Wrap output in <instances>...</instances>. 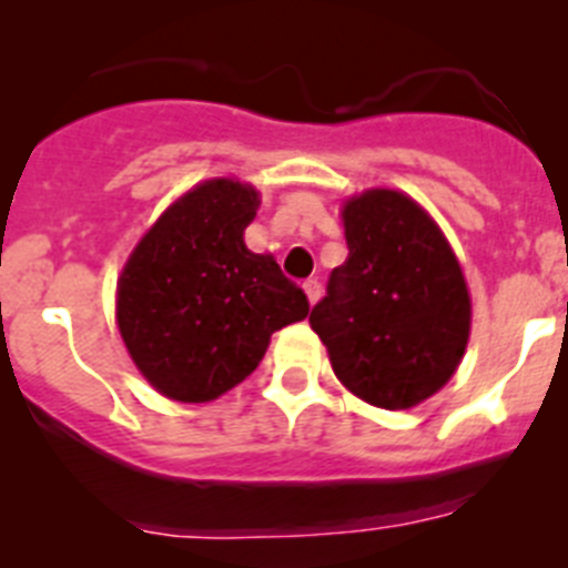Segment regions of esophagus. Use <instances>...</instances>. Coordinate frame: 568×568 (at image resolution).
I'll return each instance as SVG.
<instances>
[{"label": "esophagus", "mask_w": 568, "mask_h": 568, "mask_svg": "<svg viewBox=\"0 0 568 568\" xmlns=\"http://www.w3.org/2000/svg\"><path fill=\"white\" fill-rule=\"evenodd\" d=\"M304 293H307L310 304H315V301L321 298V284H318V281H304Z\"/></svg>", "instance_id": "34e87169"}]
</instances>
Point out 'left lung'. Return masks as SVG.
I'll list each match as a JSON object with an SVG mask.
<instances>
[{
  "mask_svg": "<svg viewBox=\"0 0 568 568\" xmlns=\"http://www.w3.org/2000/svg\"><path fill=\"white\" fill-rule=\"evenodd\" d=\"M349 255L310 313L335 375L381 409H409L453 378L469 341L471 301L449 241L398 190L344 204Z\"/></svg>",
  "mask_w": 568,
  "mask_h": 568,
  "instance_id": "1",
  "label": "left lung"
}]
</instances>
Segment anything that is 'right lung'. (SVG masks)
<instances>
[{"label": "right lung", "instance_id": "1", "mask_svg": "<svg viewBox=\"0 0 568 568\" xmlns=\"http://www.w3.org/2000/svg\"><path fill=\"white\" fill-rule=\"evenodd\" d=\"M258 193L213 179L144 233L115 290V321L139 373L162 395L204 404L247 378L275 329L307 318L310 301L244 230Z\"/></svg>", "mask_w": 568, "mask_h": 568}]
</instances>
